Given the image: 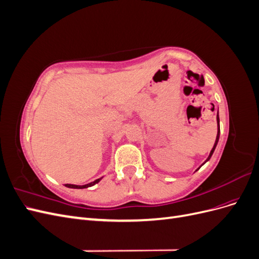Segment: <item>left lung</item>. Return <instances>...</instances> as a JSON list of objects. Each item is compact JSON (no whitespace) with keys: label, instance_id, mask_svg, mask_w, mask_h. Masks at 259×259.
<instances>
[{"label":"left lung","instance_id":"8db88e82","mask_svg":"<svg viewBox=\"0 0 259 259\" xmlns=\"http://www.w3.org/2000/svg\"><path fill=\"white\" fill-rule=\"evenodd\" d=\"M216 119H217V136H216V140H215V144H214V147H213V149H211V150H210V152H209V155H208V158L206 159V161L204 162V163H206L209 159H210V156H211V154H213L214 153V150H215V148H216V146H217V143H218V140H219V134H221V127H219V116H218V114H217V117H216ZM204 163H203V164H204ZM203 164H202V165H203ZM201 165V166H202ZM200 166V167H201ZM199 167V168H200ZM198 168V169H199ZM197 169V170H198Z\"/></svg>","mask_w":259,"mask_h":259}]
</instances>
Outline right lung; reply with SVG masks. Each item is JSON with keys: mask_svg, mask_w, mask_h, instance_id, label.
Wrapping results in <instances>:
<instances>
[{"mask_svg": "<svg viewBox=\"0 0 259 259\" xmlns=\"http://www.w3.org/2000/svg\"><path fill=\"white\" fill-rule=\"evenodd\" d=\"M100 180H101V178H98V179H96V180H95V182H92V183H90V184H86V185H83V186L71 185V184H66L65 186H66V187H68V188H73V189H84V188H89V187H92V186H94L95 184L99 183Z\"/></svg>", "mask_w": 259, "mask_h": 259, "instance_id": "1", "label": "right lung"}]
</instances>
